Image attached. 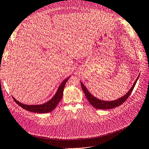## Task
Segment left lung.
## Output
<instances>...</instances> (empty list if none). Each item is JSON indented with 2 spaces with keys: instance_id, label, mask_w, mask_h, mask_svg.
I'll use <instances>...</instances> for the list:
<instances>
[{
  "instance_id": "8db88e82",
  "label": "left lung",
  "mask_w": 149,
  "mask_h": 149,
  "mask_svg": "<svg viewBox=\"0 0 149 149\" xmlns=\"http://www.w3.org/2000/svg\"><path fill=\"white\" fill-rule=\"evenodd\" d=\"M139 77V76L136 79V81L134 82L132 86L130 88L129 91L126 93V94H125L124 96H122L120 98L118 99V100L111 101H106L99 100V99L94 97L92 94L89 93V91L87 89V88L84 86V85L81 81V85L83 91L85 94L86 97V98L88 99L89 102L91 104L94 108H96V109H110L121 105L122 104L124 103L126 101V100H127V99L129 97V96H130V94H131L132 90L135 87V86H136V84L137 81Z\"/></svg>"
}]
</instances>
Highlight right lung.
<instances>
[{
  "instance_id": "add662e5",
  "label": "right lung",
  "mask_w": 149,
  "mask_h": 149,
  "mask_svg": "<svg viewBox=\"0 0 149 149\" xmlns=\"http://www.w3.org/2000/svg\"><path fill=\"white\" fill-rule=\"evenodd\" d=\"M70 78V76L65 79L61 83V84L60 85V86L58 87L56 94L54 95V96L50 100L45 103L42 104L26 105L17 101L13 97V98L18 105L20 106L22 108H24V109L26 111L33 112H37V113H41V114L47 113V112L52 111L57 106L58 102H60L61 99L63 97V90H64L65 84Z\"/></svg>"
}]
</instances>
